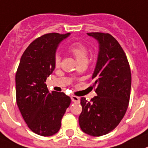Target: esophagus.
<instances>
[{"label":"esophagus","instance_id":"1","mask_svg":"<svg viewBox=\"0 0 148 148\" xmlns=\"http://www.w3.org/2000/svg\"><path fill=\"white\" fill-rule=\"evenodd\" d=\"M71 101L74 103H79V97H77V96H71Z\"/></svg>","mask_w":148,"mask_h":148}]
</instances>
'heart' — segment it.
<instances>
[{
	"label": "heart",
	"instance_id": "obj_1",
	"mask_svg": "<svg viewBox=\"0 0 148 148\" xmlns=\"http://www.w3.org/2000/svg\"><path fill=\"white\" fill-rule=\"evenodd\" d=\"M70 52L75 56L79 63L83 62H87L88 60V50L86 47L80 42H74L69 47ZM61 62V58L59 55H56L54 59V63L56 67H59Z\"/></svg>",
	"mask_w": 148,
	"mask_h": 148
}]
</instances>
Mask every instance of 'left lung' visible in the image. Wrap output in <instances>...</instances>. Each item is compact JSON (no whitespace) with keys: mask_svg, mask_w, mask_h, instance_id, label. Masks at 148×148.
<instances>
[{"mask_svg":"<svg viewBox=\"0 0 148 148\" xmlns=\"http://www.w3.org/2000/svg\"><path fill=\"white\" fill-rule=\"evenodd\" d=\"M87 34L99 44L92 86L95 87L97 96L90 102L81 97L83 110L79 124L85 133L101 136L115 129L125 115L130 97L131 71L124 50L112 36L103 33Z\"/></svg>","mask_w":148,"mask_h":148,"instance_id":"obj_1","label":"left lung"}]
</instances>
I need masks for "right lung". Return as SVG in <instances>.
<instances>
[{
  "label": "right lung",
  "mask_w": 148,
  "mask_h": 148,
  "mask_svg": "<svg viewBox=\"0 0 148 148\" xmlns=\"http://www.w3.org/2000/svg\"><path fill=\"white\" fill-rule=\"evenodd\" d=\"M70 33L45 34L24 52L15 74L16 103L28 127L42 136L56 134L71 103L63 92H50L45 84L55 69V53L61 41Z\"/></svg>",
  "instance_id": "obj_1"
}]
</instances>
